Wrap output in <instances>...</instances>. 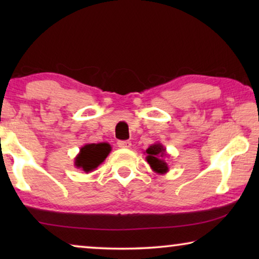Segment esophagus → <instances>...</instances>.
<instances>
[{
  "label": "esophagus",
  "mask_w": 259,
  "mask_h": 259,
  "mask_svg": "<svg viewBox=\"0 0 259 259\" xmlns=\"http://www.w3.org/2000/svg\"><path fill=\"white\" fill-rule=\"evenodd\" d=\"M118 146L121 147V148H130L132 146V143L128 140H119L118 141Z\"/></svg>",
  "instance_id": "1"
}]
</instances>
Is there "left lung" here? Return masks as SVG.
<instances>
[{"instance_id":"obj_1","label":"left lung","mask_w":259,"mask_h":259,"mask_svg":"<svg viewBox=\"0 0 259 259\" xmlns=\"http://www.w3.org/2000/svg\"><path fill=\"white\" fill-rule=\"evenodd\" d=\"M145 153L147 154L146 161L151 166L152 171L158 173V175H165V173L168 172V165L165 159L169 155L166 152L164 145L160 143L152 144Z\"/></svg>"}]
</instances>
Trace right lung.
Masks as SVG:
<instances>
[{
    "instance_id": "1",
    "label": "right lung",
    "mask_w": 259,
    "mask_h": 259,
    "mask_svg": "<svg viewBox=\"0 0 259 259\" xmlns=\"http://www.w3.org/2000/svg\"><path fill=\"white\" fill-rule=\"evenodd\" d=\"M111 151V145L107 143L83 145L74 159V166L86 173L93 172L99 165L105 161Z\"/></svg>"
}]
</instances>
